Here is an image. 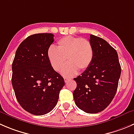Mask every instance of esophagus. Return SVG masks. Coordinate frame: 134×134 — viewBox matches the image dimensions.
Segmentation results:
<instances>
[{"instance_id": "34e87169", "label": "esophagus", "mask_w": 134, "mask_h": 134, "mask_svg": "<svg viewBox=\"0 0 134 134\" xmlns=\"http://www.w3.org/2000/svg\"><path fill=\"white\" fill-rule=\"evenodd\" d=\"M70 80H71V79H69V78H66V77H65V78H64L65 82H68V81H69Z\"/></svg>"}]
</instances>
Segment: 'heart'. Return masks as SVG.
<instances>
[{"instance_id":"b5f03b06","label":"heart","mask_w":134,"mask_h":134,"mask_svg":"<svg viewBox=\"0 0 134 134\" xmlns=\"http://www.w3.org/2000/svg\"><path fill=\"white\" fill-rule=\"evenodd\" d=\"M50 65L55 71L62 69L64 76L71 77L88 68L93 59V48L88 40L67 36L57 42L56 48L50 46L47 51Z\"/></svg>"}]
</instances>
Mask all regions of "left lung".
Returning a JSON list of instances; mask_svg holds the SVG:
<instances>
[{
    "label": "left lung",
    "instance_id": "1",
    "mask_svg": "<svg viewBox=\"0 0 134 134\" xmlns=\"http://www.w3.org/2000/svg\"><path fill=\"white\" fill-rule=\"evenodd\" d=\"M93 48L90 65L74 80L76 105L87 113L103 111L112 102L117 90L121 67L116 50L103 38L90 35Z\"/></svg>",
    "mask_w": 134,
    "mask_h": 134
}]
</instances>
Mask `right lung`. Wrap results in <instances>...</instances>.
Returning a JSON list of instances; mask_svg holds the SVG:
<instances>
[{
  "label": "right lung",
  "instance_id": "1",
  "mask_svg": "<svg viewBox=\"0 0 134 134\" xmlns=\"http://www.w3.org/2000/svg\"><path fill=\"white\" fill-rule=\"evenodd\" d=\"M52 33L32 35L19 44L12 63V84L18 103L35 115L55 107L64 79L54 71L47 51L54 42Z\"/></svg>",
  "mask_w": 134,
  "mask_h": 134
}]
</instances>
